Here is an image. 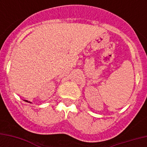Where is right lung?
Returning a JSON list of instances; mask_svg holds the SVG:
<instances>
[{
	"instance_id": "right-lung-1",
	"label": "right lung",
	"mask_w": 147,
	"mask_h": 147,
	"mask_svg": "<svg viewBox=\"0 0 147 147\" xmlns=\"http://www.w3.org/2000/svg\"><path fill=\"white\" fill-rule=\"evenodd\" d=\"M25 101H26V102H30V101H28V100H25Z\"/></svg>"
}]
</instances>
